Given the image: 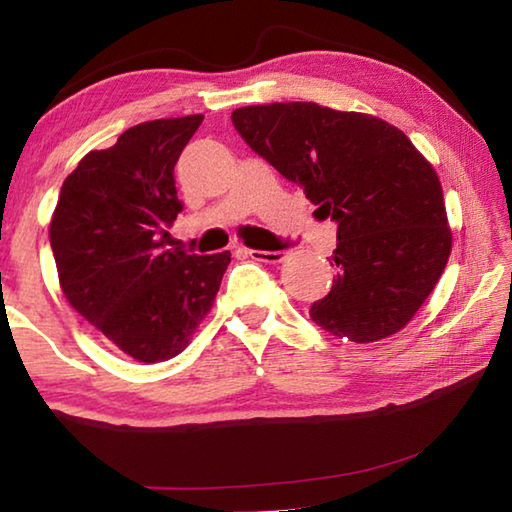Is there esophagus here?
Masks as SVG:
<instances>
[{
  "label": "esophagus",
  "instance_id": "1",
  "mask_svg": "<svg viewBox=\"0 0 512 512\" xmlns=\"http://www.w3.org/2000/svg\"><path fill=\"white\" fill-rule=\"evenodd\" d=\"M246 255L255 262H268V264H277L284 259V250H246Z\"/></svg>",
  "mask_w": 512,
  "mask_h": 512
}]
</instances>
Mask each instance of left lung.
Returning <instances> with one entry per match:
<instances>
[{"label": "left lung", "mask_w": 512, "mask_h": 512, "mask_svg": "<svg viewBox=\"0 0 512 512\" xmlns=\"http://www.w3.org/2000/svg\"><path fill=\"white\" fill-rule=\"evenodd\" d=\"M232 124L259 158L336 223V277L309 316L354 343L409 323L443 275L452 232L443 187L388 121L311 101L246 106Z\"/></svg>", "instance_id": "1"}]
</instances>
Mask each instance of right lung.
Wrapping results in <instances>:
<instances>
[{
    "instance_id": "obj_1",
    "label": "right lung",
    "mask_w": 512,
    "mask_h": 512,
    "mask_svg": "<svg viewBox=\"0 0 512 512\" xmlns=\"http://www.w3.org/2000/svg\"><path fill=\"white\" fill-rule=\"evenodd\" d=\"M203 115L144 121L90 151L60 187L49 225L60 287L133 359L176 357L212 309L230 253L167 248L183 212L173 169Z\"/></svg>"
}]
</instances>
